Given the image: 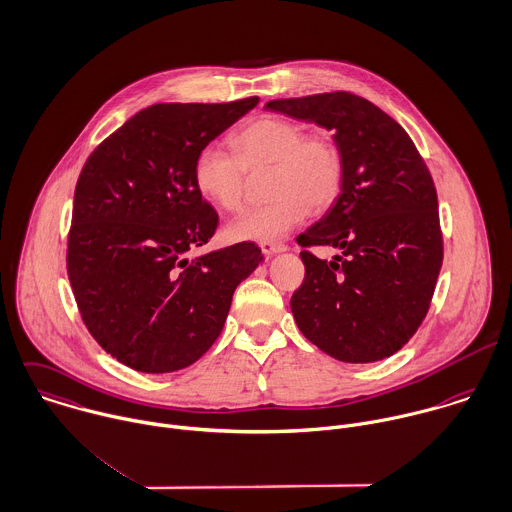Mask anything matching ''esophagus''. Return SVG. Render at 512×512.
<instances>
[{
	"mask_svg": "<svg viewBox=\"0 0 512 512\" xmlns=\"http://www.w3.org/2000/svg\"><path fill=\"white\" fill-rule=\"evenodd\" d=\"M260 248H262V252L264 254H268V256H272V254H280V252H286V244H282V242H260Z\"/></svg>",
	"mask_w": 512,
	"mask_h": 512,
	"instance_id": "esophagus-1",
	"label": "esophagus"
}]
</instances>
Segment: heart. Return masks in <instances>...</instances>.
<instances>
[{
    "instance_id": "heart-1",
    "label": "heart",
    "mask_w": 512,
    "mask_h": 512,
    "mask_svg": "<svg viewBox=\"0 0 512 512\" xmlns=\"http://www.w3.org/2000/svg\"><path fill=\"white\" fill-rule=\"evenodd\" d=\"M232 153L216 145L204 147L194 161L198 192L226 212L244 202L248 172L266 171L268 198L228 222L234 242L278 240L298 226L314 208L330 206L341 190L343 161L334 141L306 135L304 127L280 119L258 117L230 139Z\"/></svg>"
}]
</instances>
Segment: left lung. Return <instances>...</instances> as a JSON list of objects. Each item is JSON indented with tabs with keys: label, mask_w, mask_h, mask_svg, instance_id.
Masks as SVG:
<instances>
[{
	"label": "left lung",
	"mask_w": 512,
	"mask_h": 512,
	"mask_svg": "<svg viewBox=\"0 0 512 512\" xmlns=\"http://www.w3.org/2000/svg\"><path fill=\"white\" fill-rule=\"evenodd\" d=\"M266 109L328 129L343 182L328 214L298 244L306 278L290 306L300 332L345 363L399 351L427 316L443 264L437 190L405 129L379 107L336 91L278 99Z\"/></svg>",
	"instance_id": "obj_1"
}]
</instances>
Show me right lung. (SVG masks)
<instances>
[{"label": "right lung", "instance_id": "obj_1", "mask_svg": "<svg viewBox=\"0 0 512 512\" xmlns=\"http://www.w3.org/2000/svg\"><path fill=\"white\" fill-rule=\"evenodd\" d=\"M258 101L151 105L79 174L67 274L87 330L127 367L171 373L200 359L264 260L254 242L186 258L218 226L194 184L196 155Z\"/></svg>", "mask_w": 512, "mask_h": 512}]
</instances>
